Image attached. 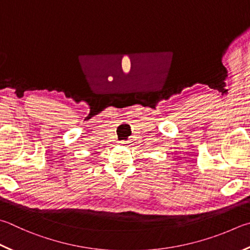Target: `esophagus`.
<instances>
[{"mask_svg": "<svg viewBox=\"0 0 250 250\" xmlns=\"http://www.w3.org/2000/svg\"><path fill=\"white\" fill-rule=\"evenodd\" d=\"M120 144H121V145H124V146H125V145L128 144V142H126V141H121Z\"/></svg>", "mask_w": 250, "mask_h": 250, "instance_id": "1", "label": "esophagus"}]
</instances>
